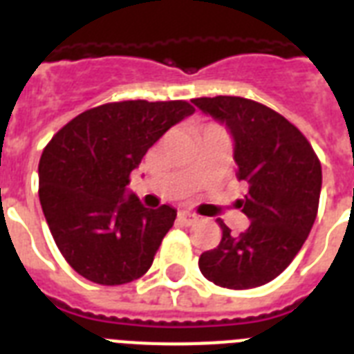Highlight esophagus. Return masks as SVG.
I'll use <instances>...</instances> for the list:
<instances>
[{
  "mask_svg": "<svg viewBox=\"0 0 354 354\" xmlns=\"http://www.w3.org/2000/svg\"><path fill=\"white\" fill-rule=\"evenodd\" d=\"M178 221L182 222L183 226H193L198 222V215H194L191 211H180L178 213Z\"/></svg>",
  "mask_w": 354,
  "mask_h": 354,
  "instance_id": "esophagus-1",
  "label": "esophagus"
}]
</instances>
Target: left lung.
<instances>
[{"label":"left lung","instance_id":"1","mask_svg":"<svg viewBox=\"0 0 354 354\" xmlns=\"http://www.w3.org/2000/svg\"><path fill=\"white\" fill-rule=\"evenodd\" d=\"M193 102L226 122L235 141L236 178L248 185L239 200L250 226L241 235L218 218V246L198 259L211 283L246 290L275 279L294 261L318 215L322 163L288 119L244 97H198Z\"/></svg>","mask_w":354,"mask_h":354}]
</instances>
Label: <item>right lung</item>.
Segmentation results:
<instances>
[{
  "label": "right lung",
  "instance_id": "obj_1",
  "mask_svg": "<svg viewBox=\"0 0 354 354\" xmlns=\"http://www.w3.org/2000/svg\"><path fill=\"white\" fill-rule=\"evenodd\" d=\"M194 112L187 101H119L90 108L41 152V209L58 250L91 283L118 286L149 272L176 211L124 194L147 150Z\"/></svg>",
  "mask_w": 354,
  "mask_h": 354
}]
</instances>
